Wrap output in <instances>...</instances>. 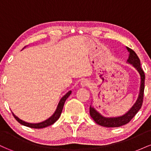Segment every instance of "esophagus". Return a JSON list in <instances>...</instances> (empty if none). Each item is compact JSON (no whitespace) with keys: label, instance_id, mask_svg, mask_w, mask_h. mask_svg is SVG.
I'll return each mask as SVG.
<instances>
[{"label":"esophagus","instance_id":"1","mask_svg":"<svg viewBox=\"0 0 151 151\" xmlns=\"http://www.w3.org/2000/svg\"><path fill=\"white\" fill-rule=\"evenodd\" d=\"M89 82L87 79H82L80 82V84L81 86H86L89 85Z\"/></svg>","mask_w":151,"mask_h":151}]
</instances>
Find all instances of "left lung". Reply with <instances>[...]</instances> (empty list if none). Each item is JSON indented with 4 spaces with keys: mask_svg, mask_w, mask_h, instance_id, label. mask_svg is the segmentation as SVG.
Listing matches in <instances>:
<instances>
[{
    "mask_svg": "<svg viewBox=\"0 0 151 151\" xmlns=\"http://www.w3.org/2000/svg\"><path fill=\"white\" fill-rule=\"evenodd\" d=\"M128 52H129V59H128L127 62L133 65L136 70L140 74L141 77V86H140V91L138 94V97L137 99L136 103L133 104L131 109L127 111L125 114L123 116L117 117H105L101 115L93 107L90 106L89 107V113L91 117L93 119V121L101 126L109 128H114L119 127V126H124L128 124L131 121V119L136 116L138 113V111L141 108L142 104H143V93H144V88H145V74L141 67V62L138 57L137 56L136 53L133 51V50L130 49L129 47H126Z\"/></svg>",
    "mask_w": 151,
    "mask_h": 151,
    "instance_id": "left-lung-1",
    "label": "left lung"
}]
</instances>
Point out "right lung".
Masks as SVG:
<instances>
[{
	"label": "right lung",
	"instance_id": "1",
	"mask_svg": "<svg viewBox=\"0 0 151 151\" xmlns=\"http://www.w3.org/2000/svg\"><path fill=\"white\" fill-rule=\"evenodd\" d=\"M71 93H72V91H68V92L66 93L65 96H62V98L60 99V102H59L58 107H57V109L55 110V113L53 114V115L52 116H50L49 119H47V120L42 121V122L37 123V124H31V123L25 122V121H22V120H21V119H19L18 117H17L16 116H15V114L13 113V112H12V113H13V116H14L15 119H16V120L18 121L20 124H22V125H23V126H27V127H30V128H32V129H42V128L47 127V126L52 125L54 123H55L58 120L59 118H60V115H61V114H62V109H63L64 104H65V102L66 101V99H67L70 96Z\"/></svg>",
	"mask_w": 151,
	"mask_h": 151
}]
</instances>
